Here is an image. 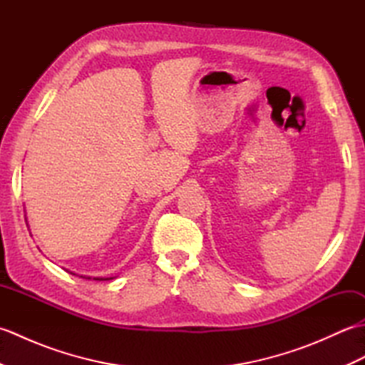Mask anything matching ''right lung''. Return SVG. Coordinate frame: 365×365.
<instances>
[{"mask_svg":"<svg viewBox=\"0 0 365 365\" xmlns=\"http://www.w3.org/2000/svg\"><path fill=\"white\" fill-rule=\"evenodd\" d=\"M86 279H91V277H86ZM94 279H96V281H108V279H103V277H94Z\"/></svg>","mask_w":365,"mask_h":365,"instance_id":"obj_1","label":"right lung"}]
</instances>
